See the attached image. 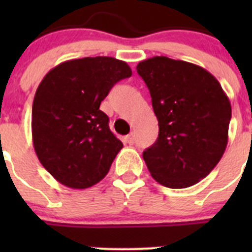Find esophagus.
Wrapping results in <instances>:
<instances>
[{"label":"esophagus","mask_w":252,"mask_h":252,"mask_svg":"<svg viewBox=\"0 0 252 252\" xmlns=\"http://www.w3.org/2000/svg\"><path fill=\"white\" fill-rule=\"evenodd\" d=\"M126 141H127L130 145H132L133 142H135V135H133L132 132H131L130 135H127V136H126Z\"/></svg>","instance_id":"obj_1"}]
</instances>
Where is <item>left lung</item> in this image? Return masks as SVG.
<instances>
[{
	"mask_svg": "<svg viewBox=\"0 0 252 252\" xmlns=\"http://www.w3.org/2000/svg\"><path fill=\"white\" fill-rule=\"evenodd\" d=\"M136 69L159 121L158 140L142 154L151 177L168 188L194 186L226 150L230 99L211 73L188 62L153 57Z\"/></svg>",
	"mask_w": 252,
	"mask_h": 252,
	"instance_id": "1",
	"label": "left lung"
}]
</instances>
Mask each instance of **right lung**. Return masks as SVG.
I'll return each instance as SVG.
<instances>
[{"label":"right lung","instance_id":"add662e5","mask_svg":"<svg viewBox=\"0 0 252 252\" xmlns=\"http://www.w3.org/2000/svg\"><path fill=\"white\" fill-rule=\"evenodd\" d=\"M131 74L126 62L88 57L63 62L43 78L32 103V144L41 165L60 184L86 189L107 175L124 145L99 104Z\"/></svg>","mask_w":252,"mask_h":252}]
</instances>
